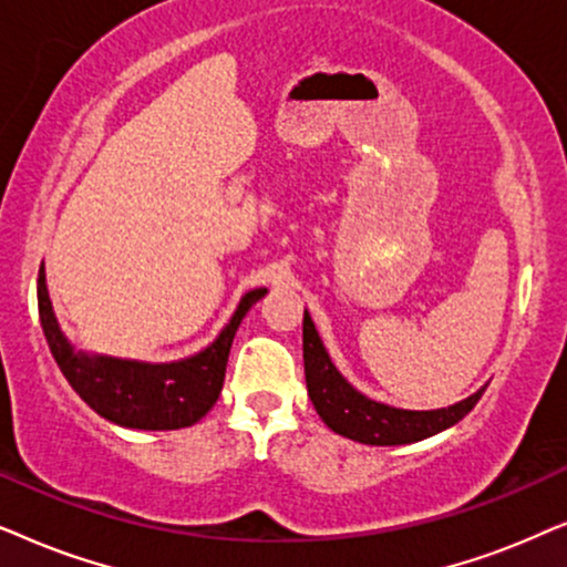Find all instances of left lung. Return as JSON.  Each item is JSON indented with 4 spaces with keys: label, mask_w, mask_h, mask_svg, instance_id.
Listing matches in <instances>:
<instances>
[{
    "label": "left lung",
    "mask_w": 567,
    "mask_h": 567,
    "mask_svg": "<svg viewBox=\"0 0 567 567\" xmlns=\"http://www.w3.org/2000/svg\"><path fill=\"white\" fill-rule=\"evenodd\" d=\"M303 365L308 396L319 417L327 422L329 430L365 446H404L441 433L466 417L487 389L482 386L462 402L427 412L399 410L368 399L337 371L308 311L303 313Z\"/></svg>",
    "instance_id": "8db88e82"
}]
</instances>
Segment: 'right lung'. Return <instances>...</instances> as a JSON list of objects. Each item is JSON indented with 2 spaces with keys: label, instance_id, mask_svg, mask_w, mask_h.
<instances>
[{
  "label": "right lung",
  "instance_id": "obj_1",
  "mask_svg": "<svg viewBox=\"0 0 567 567\" xmlns=\"http://www.w3.org/2000/svg\"><path fill=\"white\" fill-rule=\"evenodd\" d=\"M267 288H256L240 298L233 319L207 350L178 362H140L105 358V354L74 352L70 339L59 329L47 290V271H38V313L47 342L62 368L64 379L82 402L101 417L134 430H178L199 422L213 410L223 391L225 365L233 337L256 300Z\"/></svg>",
  "mask_w": 567,
  "mask_h": 567
}]
</instances>
